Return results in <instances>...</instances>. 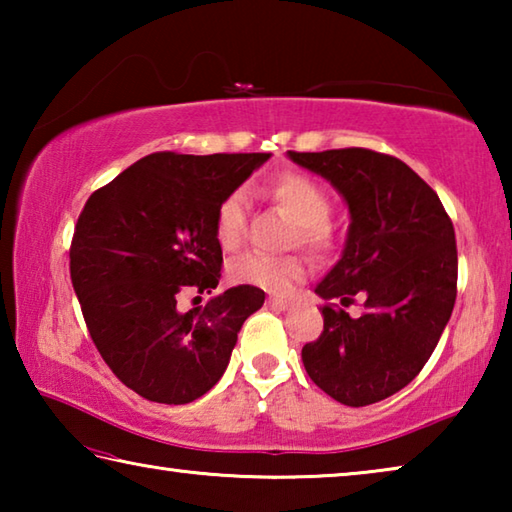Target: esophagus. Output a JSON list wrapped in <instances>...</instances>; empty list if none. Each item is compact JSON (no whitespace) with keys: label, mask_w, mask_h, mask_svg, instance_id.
Segmentation results:
<instances>
[{"label":"esophagus","mask_w":512,"mask_h":512,"mask_svg":"<svg viewBox=\"0 0 512 512\" xmlns=\"http://www.w3.org/2000/svg\"><path fill=\"white\" fill-rule=\"evenodd\" d=\"M268 307H273V309H280V311H284V309H289L291 307V300L289 298H280V296H268Z\"/></svg>","instance_id":"obj_1"}]
</instances>
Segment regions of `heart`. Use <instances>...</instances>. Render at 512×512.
<instances>
[{"label":"heart","mask_w":512,"mask_h":512,"mask_svg":"<svg viewBox=\"0 0 512 512\" xmlns=\"http://www.w3.org/2000/svg\"><path fill=\"white\" fill-rule=\"evenodd\" d=\"M273 201L296 221L293 239L309 248L314 255H325L334 246V230L329 223L332 198L314 178L302 173H282L268 183ZM246 232V196L232 192L223 198L214 214V239L223 250H237ZM307 264L298 255L268 257L248 253L228 266V277L235 284H246L271 293L289 291L293 284L305 280Z\"/></svg>","instance_id":"b5f03b06"}]
</instances>
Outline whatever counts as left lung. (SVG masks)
I'll list each match as a JSON object with an SVG mask.
<instances>
[{
    "instance_id": "obj_1",
    "label": "left lung",
    "mask_w": 512,
    "mask_h": 512,
    "mask_svg": "<svg viewBox=\"0 0 512 512\" xmlns=\"http://www.w3.org/2000/svg\"><path fill=\"white\" fill-rule=\"evenodd\" d=\"M332 183L350 210L341 259L314 289L323 334L302 348L311 381L345 406L402 391L436 350L456 302V237L438 194L393 155L287 151ZM359 295L364 314L345 306ZM339 301V306L333 302Z\"/></svg>"
}]
</instances>
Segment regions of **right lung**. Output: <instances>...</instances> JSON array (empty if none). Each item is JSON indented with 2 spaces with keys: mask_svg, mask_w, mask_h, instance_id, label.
<instances>
[{
  "mask_svg": "<svg viewBox=\"0 0 512 512\" xmlns=\"http://www.w3.org/2000/svg\"><path fill=\"white\" fill-rule=\"evenodd\" d=\"M268 158L151 153L85 203L69 248L76 298L103 361L146 400L187 404L210 391L264 305V291L246 284L189 311L178 296L216 289V207Z\"/></svg>",
  "mask_w": 512,
  "mask_h": 512,
  "instance_id": "right-lung-1",
  "label": "right lung"
}]
</instances>
